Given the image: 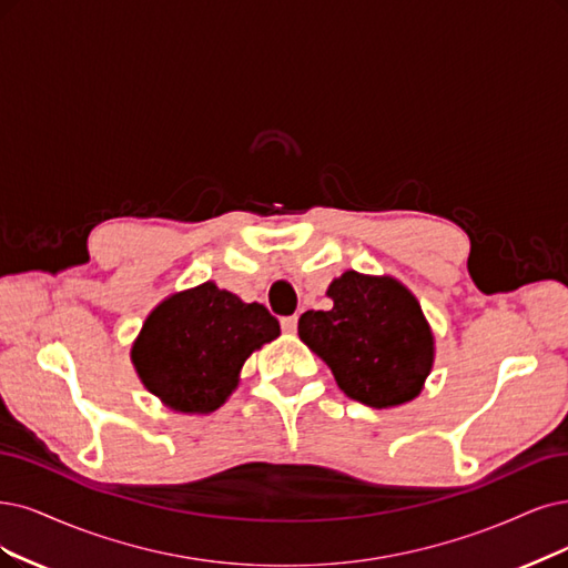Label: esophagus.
Wrapping results in <instances>:
<instances>
[{
    "mask_svg": "<svg viewBox=\"0 0 568 568\" xmlns=\"http://www.w3.org/2000/svg\"><path fill=\"white\" fill-rule=\"evenodd\" d=\"M297 325H300V318L297 316H287L281 321V327L285 334H297Z\"/></svg>",
    "mask_w": 568,
    "mask_h": 568,
    "instance_id": "34e87169",
    "label": "esophagus"
}]
</instances>
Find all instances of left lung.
Masks as SVG:
<instances>
[{"mask_svg":"<svg viewBox=\"0 0 568 568\" xmlns=\"http://www.w3.org/2000/svg\"><path fill=\"white\" fill-rule=\"evenodd\" d=\"M329 311H306L300 339L325 361L339 388L367 407L390 409L424 390L435 337L414 292L393 276L344 271L327 287Z\"/></svg>","mask_w":568,"mask_h":568,"instance_id":"left-lung-1","label":"left lung"}]
</instances>
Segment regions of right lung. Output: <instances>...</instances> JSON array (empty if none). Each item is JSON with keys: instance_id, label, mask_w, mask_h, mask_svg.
Masks as SVG:
<instances>
[{"instance_id": "add662e5", "label": "right lung", "mask_w": 568, "mask_h": 568, "mask_svg": "<svg viewBox=\"0 0 568 568\" xmlns=\"http://www.w3.org/2000/svg\"><path fill=\"white\" fill-rule=\"evenodd\" d=\"M278 334L266 306L245 304L205 281L152 308L131 346V363L168 409L210 414L239 388L250 355Z\"/></svg>"}]
</instances>
